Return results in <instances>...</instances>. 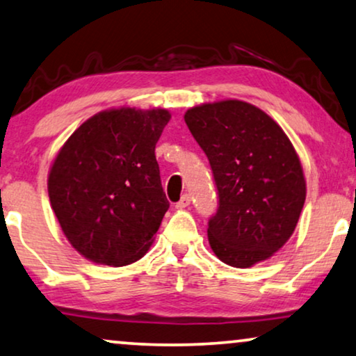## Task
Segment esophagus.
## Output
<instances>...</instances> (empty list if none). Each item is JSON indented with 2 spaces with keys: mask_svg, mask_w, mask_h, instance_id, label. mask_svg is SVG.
<instances>
[{
  "mask_svg": "<svg viewBox=\"0 0 356 356\" xmlns=\"http://www.w3.org/2000/svg\"><path fill=\"white\" fill-rule=\"evenodd\" d=\"M190 202H192V200H190V195H184V197L180 198L179 202L176 203V208H177V209H184V208H187L188 204H190Z\"/></svg>",
  "mask_w": 356,
  "mask_h": 356,
  "instance_id": "34e87169",
  "label": "esophagus"
}]
</instances>
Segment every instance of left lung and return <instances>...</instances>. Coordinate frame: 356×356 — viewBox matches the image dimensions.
Wrapping results in <instances>:
<instances>
[{
  "label": "left lung",
  "instance_id": "1",
  "mask_svg": "<svg viewBox=\"0 0 356 356\" xmlns=\"http://www.w3.org/2000/svg\"><path fill=\"white\" fill-rule=\"evenodd\" d=\"M184 119L218 188V211L208 221L214 254L234 268L273 257L293 234L307 197L289 137L266 113L238 99L195 106Z\"/></svg>",
  "mask_w": 356,
  "mask_h": 356
}]
</instances>
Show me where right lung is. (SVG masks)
I'll list each match as a JSON object with an SVG mask.
<instances>
[{
	"label": "right lung",
	"mask_w": 356,
	"mask_h": 356,
	"mask_svg": "<svg viewBox=\"0 0 356 356\" xmlns=\"http://www.w3.org/2000/svg\"><path fill=\"white\" fill-rule=\"evenodd\" d=\"M166 109H109L59 149L48 195L64 235L90 261L126 266L148 252L169 208L154 156Z\"/></svg>",
	"instance_id": "right-lung-1"
}]
</instances>
